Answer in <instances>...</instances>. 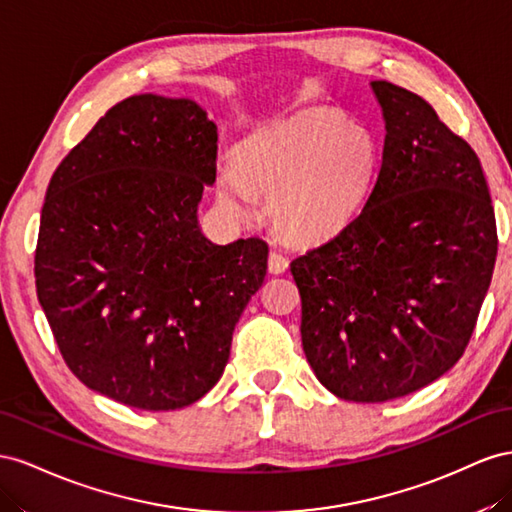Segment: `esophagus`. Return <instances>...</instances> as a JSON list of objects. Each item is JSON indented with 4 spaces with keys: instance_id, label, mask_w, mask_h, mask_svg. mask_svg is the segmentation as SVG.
I'll use <instances>...</instances> for the list:
<instances>
[{
    "instance_id": "1",
    "label": "esophagus",
    "mask_w": 512,
    "mask_h": 512,
    "mask_svg": "<svg viewBox=\"0 0 512 512\" xmlns=\"http://www.w3.org/2000/svg\"><path fill=\"white\" fill-rule=\"evenodd\" d=\"M287 268H289V259H287L283 253L272 251V253L268 255V270H270L272 274H283Z\"/></svg>"
}]
</instances>
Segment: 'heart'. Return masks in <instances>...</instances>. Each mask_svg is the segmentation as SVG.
Masks as SVG:
<instances>
[{"label": "heart", "instance_id": "b5f03b06", "mask_svg": "<svg viewBox=\"0 0 512 512\" xmlns=\"http://www.w3.org/2000/svg\"><path fill=\"white\" fill-rule=\"evenodd\" d=\"M379 165L367 128L330 109H306L246 139L233 169L218 175L223 210L238 221L257 218L255 197L270 199L281 238L319 244L339 236L364 208Z\"/></svg>", "mask_w": 512, "mask_h": 512}]
</instances>
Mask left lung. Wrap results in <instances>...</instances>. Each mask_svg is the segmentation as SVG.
Returning <instances> with one entry per match:
<instances>
[{
  "mask_svg": "<svg viewBox=\"0 0 512 512\" xmlns=\"http://www.w3.org/2000/svg\"><path fill=\"white\" fill-rule=\"evenodd\" d=\"M386 126L367 206L337 238L291 261L302 347L334 397L384 403L463 356L498 255L476 152L425 98L371 81Z\"/></svg>",
  "mask_w": 512,
  "mask_h": 512,
  "instance_id": "left-lung-1",
  "label": "left lung"
}]
</instances>
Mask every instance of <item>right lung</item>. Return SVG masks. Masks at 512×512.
<instances>
[{
  "label": "right lung",
  "instance_id": "right-lung-1",
  "mask_svg": "<svg viewBox=\"0 0 512 512\" xmlns=\"http://www.w3.org/2000/svg\"><path fill=\"white\" fill-rule=\"evenodd\" d=\"M216 141L195 100L130 96L70 150L47 188L38 302L68 369L137 410H180L212 390L268 270L264 240L221 246L199 227Z\"/></svg>",
  "mask_w": 512,
  "mask_h": 512
}]
</instances>
